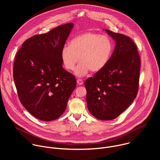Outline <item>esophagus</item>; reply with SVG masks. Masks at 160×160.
<instances>
[{"mask_svg": "<svg viewBox=\"0 0 160 160\" xmlns=\"http://www.w3.org/2000/svg\"><path fill=\"white\" fill-rule=\"evenodd\" d=\"M77 82L78 85H82V84L83 83V82L81 79H78V80H77Z\"/></svg>", "mask_w": 160, "mask_h": 160, "instance_id": "obj_1", "label": "esophagus"}]
</instances>
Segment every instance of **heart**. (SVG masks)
<instances>
[{
  "label": "heart",
  "mask_w": 160,
  "mask_h": 160,
  "mask_svg": "<svg viewBox=\"0 0 160 160\" xmlns=\"http://www.w3.org/2000/svg\"><path fill=\"white\" fill-rule=\"evenodd\" d=\"M113 44L111 40L101 34L87 32L73 37L69 46H64L61 52L63 66L72 71L76 64L80 62L75 70L79 77L87 75L89 71L98 73L107 65L112 54Z\"/></svg>",
  "instance_id": "b5f03b06"
}]
</instances>
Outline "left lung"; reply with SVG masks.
<instances>
[{"label": "left lung", "mask_w": 160, "mask_h": 160, "mask_svg": "<svg viewBox=\"0 0 160 160\" xmlns=\"http://www.w3.org/2000/svg\"><path fill=\"white\" fill-rule=\"evenodd\" d=\"M116 45L107 65L84 83L89 112L96 118H117L138 92L141 59L135 43L128 37L105 29Z\"/></svg>", "instance_id": "left-lung-1"}]
</instances>
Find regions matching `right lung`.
Segmentation results:
<instances>
[{"label": "right lung", "instance_id": "right-lung-1", "mask_svg": "<svg viewBox=\"0 0 160 160\" xmlns=\"http://www.w3.org/2000/svg\"><path fill=\"white\" fill-rule=\"evenodd\" d=\"M73 22L33 36L15 57L13 78L21 103L35 118L52 121L64 112L75 77L62 66L61 52Z\"/></svg>", "mask_w": 160, "mask_h": 160}]
</instances>
